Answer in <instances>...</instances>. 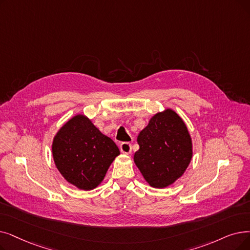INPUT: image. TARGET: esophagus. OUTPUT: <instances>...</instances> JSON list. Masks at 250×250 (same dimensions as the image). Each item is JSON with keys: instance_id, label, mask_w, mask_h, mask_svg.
I'll return each instance as SVG.
<instances>
[{"instance_id": "34e87169", "label": "esophagus", "mask_w": 250, "mask_h": 250, "mask_svg": "<svg viewBox=\"0 0 250 250\" xmlns=\"http://www.w3.org/2000/svg\"><path fill=\"white\" fill-rule=\"evenodd\" d=\"M121 151L123 152L124 154H129L132 152V145L129 143H122L121 144Z\"/></svg>"}]
</instances>
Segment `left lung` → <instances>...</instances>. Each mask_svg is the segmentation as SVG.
<instances>
[{
  "label": "left lung",
  "mask_w": 250,
  "mask_h": 250,
  "mask_svg": "<svg viewBox=\"0 0 250 250\" xmlns=\"http://www.w3.org/2000/svg\"><path fill=\"white\" fill-rule=\"evenodd\" d=\"M140 149L134 162L148 185L162 189L172 185L189 167L193 145L183 118L167 108L150 118L137 138Z\"/></svg>",
  "instance_id": "obj_1"
}]
</instances>
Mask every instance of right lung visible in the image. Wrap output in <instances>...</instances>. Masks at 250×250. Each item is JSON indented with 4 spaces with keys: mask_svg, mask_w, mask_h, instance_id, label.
Wrapping results in <instances>:
<instances>
[{
    "mask_svg": "<svg viewBox=\"0 0 250 250\" xmlns=\"http://www.w3.org/2000/svg\"><path fill=\"white\" fill-rule=\"evenodd\" d=\"M52 154L65 180L80 190L90 191L103 182L108 168L121 152L89 117L77 114L54 136Z\"/></svg>",
    "mask_w": 250,
    "mask_h": 250,
    "instance_id": "right-lung-1",
    "label": "right lung"
}]
</instances>
